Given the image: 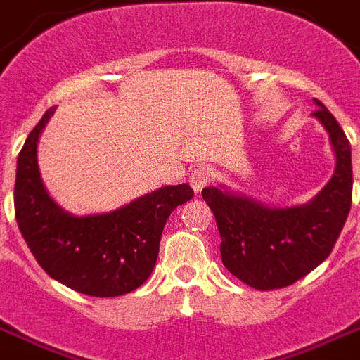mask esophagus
Wrapping results in <instances>:
<instances>
[{"label":"esophagus","mask_w":360,"mask_h":360,"mask_svg":"<svg viewBox=\"0 0 360 360\" xmlns=\"http://www.w3.org/2000/svg\"><path fill=\"white\" fill-rule=\"evenodd\" d=\"M212 171L207 167H197L191 173V176H189V184H191V187L195 189V193H200L207 184L212 182Z\"/></svg>","instance_id":"1"}]
</instances>
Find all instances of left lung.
I'll list each match as a JSON object with an SVG mask.
<instances>
[{"label": "left lung", "instance_id": "obj_1", "mask_svg": "<svg viewBox=\"0 0 360 360\" xmlns=\"http://www.w3.org/2000/svg\"><path fill=\"white\" fill-rule=\"evenodd\" d=\"M313 117L323 124L335 153V173L322 191L298 206H269L231 191L204 187L202 197L215 215L222 263L257 290L289 287L328 259L352 207V145L326 106Z\"/></svg>", "mask_w": 360, "mask_h": 360}]
</instances>
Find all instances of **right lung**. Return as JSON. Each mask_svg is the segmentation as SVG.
Wrapping results in <instances>:
<instances>
[{"mask_svg":"<svg viewBox=\"0 0 360 360\" xmlns=\"http://www.w3.org/2000/svg\"><path fill=\"white\" fill-rule=\"evenodd\" d=\"M55 106L41 115L18 154L14 212L38 265L77 292L112 298L132 292L153 272L169 215L193 198L189 184L163 186L114 212L73 215L47 193L38 141Z\"/></svg>","mask_w":360,"mask_h":360,"instance_id":"right-lung-1","label":"right lung"}]
</instances>
